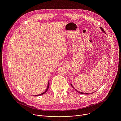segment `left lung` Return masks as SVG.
<instances>
[{"label":"left lung","instance_id":"1","mask_svg":"<svg viewBox=\"0 0 121 121\" xmlns=\"http://www.w3.org/2000/svg\"><path fill=\"white\" fill-rule=\"evenodd\" d=\"M99 28H100V30H102V31L103 32H104V33H106V32H105V31H104V30H103V29H102V28L101 27H100ZM71 84V85L72 87H73V88L75 89V90L76 91H77L78 93H80V94H92V93H94V92H92V93H84V92H80V91H77V90L76 89H75V88H74V87H73V85H72L71 84Z\"/></svg>","mask_w":121,"mask_h":121}]
</instances>
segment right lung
<instances>
[{"mask_svg":"<svg viewBox=\"0 0 121 121\" xmlns=\"http://www.w3.org/2000/svg\"><path fill=\"white\" fill-rule=\"evenodd\" d=\"M49 81H48V85H47V88H46V90L43 92V93H41V94H39V95H34V96H40V95H43V94H44L45 92H47V91H48V89H49Z\"/></svg>","mask_w":121,"mask_h":121,"instance_id":"1","label":"right lung"}]
</instances>
